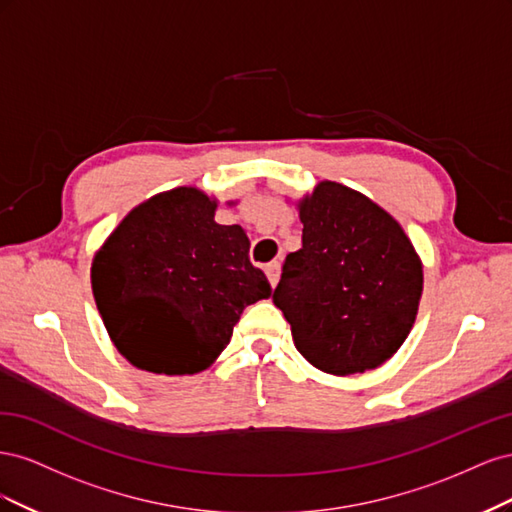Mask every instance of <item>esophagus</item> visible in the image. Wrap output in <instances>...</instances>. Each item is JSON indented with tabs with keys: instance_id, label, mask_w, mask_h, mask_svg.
I'll use <instances>...</instances> for the list:
<instances>
[{
	"instance_id": "1",
	"label": "esophagus",
	"mask_w": 512,
	"mask_h": 512,
	"mask_svg": "<svg viewBox=\"0 0 512 512\" xmlns=\"http://www.w3.org/2000/svg\"><path fill=\"white\" fill-rule=\"evenodd\" d=\"M267 277H269V282H271V286L275 288L277 286V282H280V273H282V265L280 262H271V265H267Z\"/></svg>"
}]
</instances>
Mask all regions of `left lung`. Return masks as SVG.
I'll return each mask as SVG.
<instances>
[{
    "label": "left lung",
    "mask_w": 512,
    "mask_h": 512,
    "mask_svg": "<svg viewBox=\"0 0 512 512\" xmlns=\"http://www.w3.org/2000/svg\"><path fill=\"white\" fill-rule=\"evenodd\" d=\"M303 247L286 256L273 303L294 346L324 374L376 369L406 342L423 294V262L389 211L337 181L299 203Z\"/></svg>",
    "instance_id": "left-lung-1"
}]
</instances>
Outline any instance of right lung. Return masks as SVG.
<instances>
[{
  "mask_svg": "<svg viewBox=\"0 0 512 512\" xmlns=\"http://www.w3.org/2000/svg\"><path fill=\"white\" fill-rule=\"evenodd\" d=\"M218 198L194 185L134 207L91 262V290L119 354L151 374L207 369L243 309L271 297L239 224L215 222Z\"/></svg>",
  "mask_w": 512,
  "mask_h": 512,
  "instance_id": "obj_1",
  "label": "right lung"
}]
</instances>
